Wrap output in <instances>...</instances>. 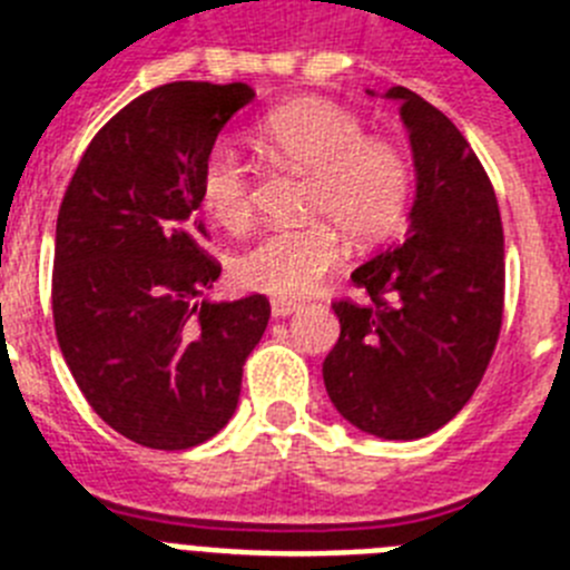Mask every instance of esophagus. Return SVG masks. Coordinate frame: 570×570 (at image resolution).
<instances>
[{
    "instance_id": "esophagus-1",
    "label": "esophagus",
    "mask_w": 570,
    "mask_h": 570,
    "mask_svg": "<svg viewBox=\"0 0 570 570\" xmlns=\"http://www.w3.org/2000/svg\"><path fill=\"white\" fill-rule=\"evenodd\" d=\"M299 308L296 302H288V299H274L271 302V314L276 316V320H285V316H291L294 311Z\"/></svg>"
}]
</instances>
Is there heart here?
I'll return each instance as SVG.
<instances>
[{
	"mask_svg": "<svg viewBox=\"0 0 570 570\" xmlns=\"http://www.w3.org/2000/svg\"><path fill=\"white\" fill-rule=\"evenodd\" d=\"M256 145L271 163L308 176L302 228L265 230L230 262L234 279L256 294L294 299L342 256L387 239L405 219L414 168L394 142L367 136L354 110L325 99L285 105L259 125ZM199 203L216 225L242 230L254 216V170L228 145H214L199 165Z\"/></svg>",
	"mask_w": 570,
	"mask_h": 570,
	"instance_id": "b5f03b06",
	"label": "heart"
}]
</instances>
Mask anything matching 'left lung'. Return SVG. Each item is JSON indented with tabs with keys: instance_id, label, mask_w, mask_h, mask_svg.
I'll list each match as a JSON object with an SVG mask.
<instances>
[{
	"instance_id": "8db88e82",
	"label": "left lung",
	"mask_w": 570,
	"mask_h": 570,
	"mask_svg": "<svg viewBox=\"0 0 570 570\" xmlns=\"http://www.w3.org/2000/svg\"><path fill=\"white\" fill-rule=\"evenodd\" d=\"M385 97L402 105L414 150L411 228L351 274L365 302H334L340 340L322 380L360 431L420 440L460 414L491 362L505 239L491 179L456 125L402 85Z\"/></svg>"
}]
</instances>
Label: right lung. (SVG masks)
<instances>
[{
    "instance_id": "add662e5",
    "label": "right lung",
    "mask_w": 570,
    "mask_h": 570,
    "mask_svg": "<svg viewBox=\"0 0 570 570\" xmlns=\"http://www.w3.org/2000/svg\"><path fill=\"white\" fill-rule=\"evenodd\" d=\"M245 82L154 88L90 139L59 205L53 328L88 405L128 440L185 451L234 416L268 328L262 294L208 302L223 274L199 219V165Z\"/></svg>"
}]
</instances>
